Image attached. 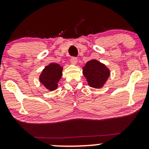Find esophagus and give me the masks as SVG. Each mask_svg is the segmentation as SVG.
Returning <instances> with one entry per match:
<instances>
[{"label": "esophagus", "instance_id": "1", "mask_svg": "<svg viewBox=\"0 0 149 149\" xmlns=\"http://www.w3.org/2000/svg\"><path fill=\"white\" fill-rule=\"evenodd\" d=\"M77 58L76 57H72L71 59V63L73 65H76L77 64Z\"/></svg>", "mask_w": 149, "mask_h": 149}]
</instances>
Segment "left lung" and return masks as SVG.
I'll list each match as a JSON object with an SVG mask.
<instances>
[{
	"mask_svg": "<svg viewBox=\"0 0 149 149\" xmlns=\"http://www.w3.org/2000/svg\"><path fill=\"white\" fill-rule=\"evenodd\" d=\"M83 74L86 78L89 86L100 89L106 84L111 72L103 63L96 59H91L83 67Z\"/></svg>",
	"mask_w": 149,
	"mask_h": 149,
	"instance_id": "left-lung-1",
	"label": "left lung"
}]
</instances>
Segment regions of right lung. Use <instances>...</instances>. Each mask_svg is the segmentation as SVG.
<instances>
[{
	"mask_svg": "<svg viewBox=\"0 0 149 149\" xmlns=\"http://www.w3.org/2000/svg\"><path fill=\"white\" fill-rule=\"evenodd\" d=\"M63 66L56 63H50L42 69L39 76V81L49 91L58 88V82L62 76Z\"/></svg>",
	"mask_w": 149,
	"mask_h": 149,
	"instance_id": "1",
	"label": "right lung"
}]
</instances>
